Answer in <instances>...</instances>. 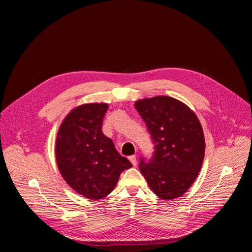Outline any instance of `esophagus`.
Returning a JSON list of instances; mask_svg holds the SVG:
<instances>
[{
    "instance_id": "34e87169",
    "label": "esophagus",
    "mask_w": 252,
    "mask_h": 252,
    "mask_svg": "<svg viewBox=\"0 0 252 252\" xmlns=\"http://www.w3.org/2000/svg\"><path fill=\"white\" fill-rule=\"evenodd\" d=\"M128 158H129V161H130V163H131L133 166L136 165V158H135V156H130Z\"/></svg>"
}]
</instances>
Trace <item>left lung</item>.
Here are the masks:
<instances>
[{
  "label": "left lung",
  "instance_id": "left-lung-1",
  "mask_svg": "<svg viewBox=\"0 0 252 252\" xmlns=\"http://www.w3.org/2000/svg\"><path fill=\"white\" fill-rule=\"evenodd\" d=\"M134 107L146 123L155 152L140 170L162 200L182 196L199 175L205 155L203 128L193 110L177 98L158 95L143 98Z\"/></svg>",
  "mask_w": 252,
  "mask_h": 252
}]
</instances>
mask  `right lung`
I'll use <instances>...</instances> for the list:
<instances>
[{
  "label": "right lung",
  "instance_id": "1",
  "mask_svg": "<svg viewBox=\"0 0 252 252\" xmlns=\"http://www.w3.org/2000/svg\"><path fill=\"white\" fill-rule=\"evenodd\" d=\"M107 109L106 103L77 106L60 125L56 140L61 175L75 192L95 201L107 196L122 171L132 167L102 132Z\"/></svg>",
  "mask_w": 252,
  "mask_h": 252
}]
</instances>
